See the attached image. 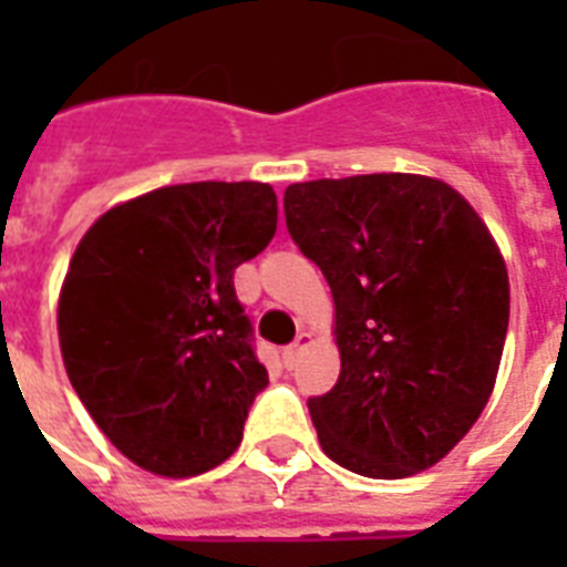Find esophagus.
<instances>
[{
	"label": "esophagus",
	"mask_w": 567,
	"mask_h": 567,
	"mask_svg": "<svg viewBox=\"0 0 567 567\" xmlns=\"http://www.w3.org/2000/svg\"><path fill=\"white\" fill-rule=\"evenodd\" d=\"M309 341H311V336L309 332H300V336H297V341H293V344H288L282 350V362H285V368H297V362H300V355H302V350H306V347H309Z\"/></svg>",
	"instance_id": "obj_1"
}]
</instances>
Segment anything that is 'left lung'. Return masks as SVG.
I'll list each match as a JSON object with an SVG mask.
<instances>
[{"label": "left lung", "instance_id": "obj_1", "mask_svg": "<svg viewBox=\"0 0 567 567\" xmlns=\"http://www.w3.org/2000/svg\"><path fill=\"white\" fill-rule=\"evenodd\" d=\"M285 223L336 300L341 377L309 396L323 453L371 480L435 465L488 403L509 329L485 223L412 173L288 185Z\"/></svg>", "mask_w": 567, "mask_h": 567}]
</instances>
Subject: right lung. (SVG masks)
I'll return each instance as SVG.
<instances>
[{
    "label": "right lung",
    "mask_w": 567,
    "mask_h": 567,
    "mask_svg": "<svg viewBox=\"0 0 567 567\" xmlns=\"http://www.w3.org/2000/svg\"><path fill=\"white\" fill-rule=\"evenodd\" d=\"M274 231L270 185L190 182L111 208L75 247L58 302L66 377L135 465L196 476L238 450L267 368L231 276Z\"/></svg>",
    "instance_id": "1"
}]
</instances>
